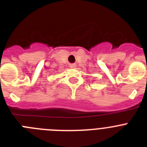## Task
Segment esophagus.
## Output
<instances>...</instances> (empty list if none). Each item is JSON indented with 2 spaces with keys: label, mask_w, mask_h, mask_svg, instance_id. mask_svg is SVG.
<instances>
[{
  "label": "esophagus",
  "mask_w": 147,
  "mask_h": 147,
  "mask_svg": "<svg viewBox=\"0 0 147 147\" xmlns=\"http://www.w3.org/2000/svg\"><path fill=\"white\" fill-rule=\"evenodd\" d=\"M76 65L75 64H72V65H71V66H70V67H71V68H75V67H76Z\"/></svg>",
  "instance_id": "1"
}]
</instances>
